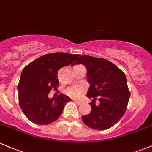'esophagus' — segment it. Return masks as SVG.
Listing matches in <instances>:
<instances>
[{
    "instance_id": "1",
    "label": "esophagus",
    "mask_w": 152,
    "mask_h": 152,
    "mask_svg": "<svg viewBox=\"0 0 152 152\" xmlns=\"http://www.w3.org/2000/svg\"><path fill=\"white\" fill-rule=\"evenodd\" d=\"M74 102H75V103H77V104H81V102L80 101H77V100H75V99H74Z\"/></svg>"
}]
</instances>
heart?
<instances>
[{
  "label": "heart",
  "mask_w": 152,
  "mask_h": 152,
  "mask_svg": "<svg viewBox=\"0 0 152 152\" xmlns=\"http://www.w3.org/2000/svg\"><path fill=\"white\" fill-rule=\"evenodd\" d=\"M85 91H86V89L83 86H74L66 89V94L72 98L79 99V98H80L83 95V94L85 93Z\"/></svg>",
  "instance_id": "1"
}]
</instances>
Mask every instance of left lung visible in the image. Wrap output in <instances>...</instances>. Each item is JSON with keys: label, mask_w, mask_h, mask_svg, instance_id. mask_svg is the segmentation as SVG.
I'll return each mask as SVG.
<instances>
[{"label": "left lung", "mask_w": 152, "mask_h": 152, "mask_svg": "<svg viewBox=\"0 0 152 152\" xmlns=\"http://www.w3.org/2000/svg\"><path fill=\"white\" fill-rule=\"evenodd\" d=\"M83 64L87 69L90 88L87 97L93 99L91 111L82 117L89 128L104 130L115 125L125 114L130 93L125 73L107 59L83 55L75 64ZM99 101V104H95Z\"/></svg>", "instance_id": "obj_1"}]
</instances>
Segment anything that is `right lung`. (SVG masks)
Here are the masks:
<instances>
[{
	"label": "right lung",
	"mask_w": 152,
	"mask_h": 152,
	"mask_svg": "<svg viewBox=\"0 0 152 152\" xmlns=\"http://www.w3.org/2000/svg\"><path fill=\"white\" fill-rule=\"evenodd\" d=\"M80 54L52 53L34 60L24 68L18 85L19 103L26 117L37 125H48L62 113L65 104L71 101L59 94L48 98L52 88L58 86L57 73L61 68L72 64Z\"/></svg>",
	"instance_id": "add662e5"
}]
</instances>
